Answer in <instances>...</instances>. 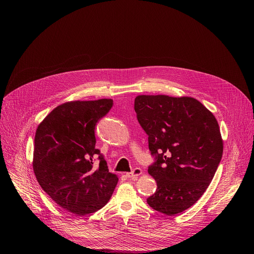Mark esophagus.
I'll return each instance as SVG.
<instances>
[{
	"mask_svg": "<svg viewBox=\"0 0 254 254\" xmlns=\"http://www.w3.org/2000/svg\"><path fill=\"white\" fill-rule=\"evenodd\" d=\"M141 170L139 169V168H135V169H133L130 173H127V178H129V179H136L137 178V176H139V175H141Z\"/></svg>",
	"mask_w": 254,
	"mask_h": 254,
	"instance_id": "obj_1",
	"label": "esophagus"
}]
</instances>
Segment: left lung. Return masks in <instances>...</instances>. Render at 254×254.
<instances>
[{"mask_svg": "<svg viewBox=\"0 0 254 254\" xmlns=\"http://www.w3.org/2000/svg\"><path fill=\"white\" fill-rule=\"evenodd\" d=\"M134 112L155 158L148 172L158 188L147 202L169 216L183 212L204 194L221 161L218 123L200 101L187 96L138 95Z\"/></svg>", "mask_w": 254, "mask_h": 254, "instance_id": "left-lung-1", "label": "left lung"}]
</instances>
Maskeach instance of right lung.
I'll return each mask as SVG.
<instances>
[{
    "label": "right lung",
    "mask_w": 254,
    "mask_h": 254,
    "mask_svg": "<svg viewBox=\"0 0 254 254\" xmlns=\"http://www.w3.org/2000/svg\"><path fill=\"white\" fill-rule=\"evenodd\" d=\"M113 104V99L106 98L63 103L36 130V179L55 203L78 216L101 209L119 182V178L108 172L103 155L95 149V126ZM96 157L98 166L93 165Z\"/></svg>",
    "instance_id": "add662e5"
}]
</instances>
